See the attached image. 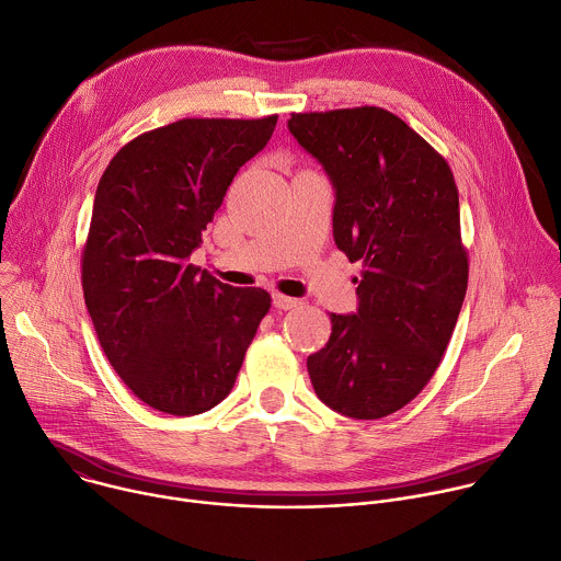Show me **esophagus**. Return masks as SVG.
Instances as JSON below:
<instances>
[{"label": "esophagus", "instance_id": "34e87169", "mask_svg": "<svg viewBox=\"0 0 561 561\" xmlns=\"http://www.w3.org/2000/svg\"><path fill=\"white\" fill-rule=\"evenodd\" d=\"M273 304H275V308H282V310H290V308H295L299 301H297V299H293V297H288V295H282V293H273Z\"/></svg>", "mask_w": 561, "mask_h": 561}]
</instances>
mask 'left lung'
Segmentation results:
<instances>
[{
	"label": "left lung",
	"mask_w": 561,
	"mask_h": 561,
	"mask_svg": "<svg viewBox=\"0 0 561 561\" xmlns=\"http://www.w3.org/2000/svg\"><path fill=\"white\" fill-rule=\"evenodd\" d=\"M295 139L335 186L333 234L362 262L355 314L306 359L322 402L379 420L415 399L453 337L468 286L459 195L446 159L379 106L293 113Z\"/></svg>",
	"instance_id": "8db88e82"
}]
</instances>
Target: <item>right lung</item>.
Masks as SVG:
<instances>
[{
    "mask_svg": "<svg viewBox=\"0 0 561 561\" xmlns=\"http://www.w3.org/2000/svg\"><path fill=\"white\" fill-rule=\"evenodd\" d=\"M275 124L173 122L124 144L98 184L82 251L87 308L111 366L154 411L217 407L271 308L264 288L221 284L188 257Z\"/></svg>",
    "mask_w": 561,
    "mask_h": 561,
    "instance_id": "add662e5",
    "label": "right lung"
}]
</instances>
